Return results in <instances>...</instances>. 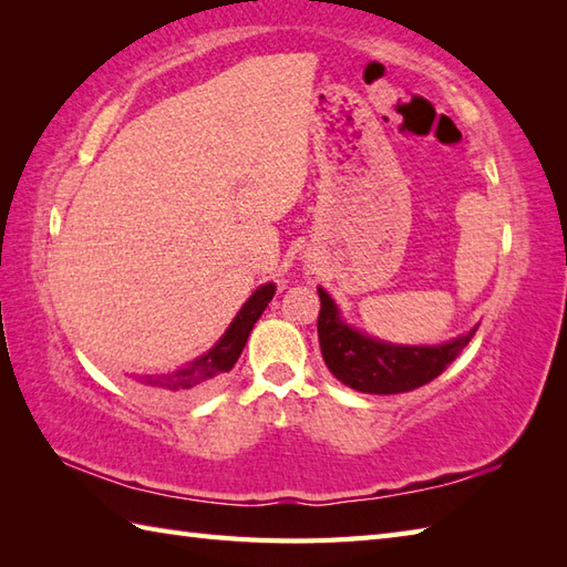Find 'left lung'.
<instances>
[{"instance_id": "left-lung-1", "label": "left lung", "mask_w": 567, "mask_h": 567, "mask_svg": "<svg viewBox=\"0 0 567 567\" xmlns=\"http://www.w3.org/2000/svg\"><path fill=\"white\" fill-rule=\"evenodd\" d=\"M317 292L321 299L317 329L323 363L346 388L365 394L412 392L431 382L461 355L477 331L473 327L457 339L439 346L388 343L346 323L331 295L323 287H317Z\"/></svg>"}]
</instances>
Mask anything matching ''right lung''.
<instances>
[{"label": "right lung", "instance_id": "right-lung-1", "mask_svg": "<svg viewBox=\"0 0 567 567\" xmlns=\"http://www.w3.org/2000/svg\"><path fill=\"white\" fill-rule=\"evenodd\" d=\"M272 295L275 282L260 285L258 290L248 297V302L238 309V315L228 323L221 339L216 341L207 353L177 370L161 372V375H141L136 382H141L143 388L167 396H199L204 392H209L224 380L226 372L236 365L238 355L244 353L252 327H256V321L260 319L265 307H268Z\"/></svg>", "mask_w": 567, "mask_h": 567}]
</instances>
